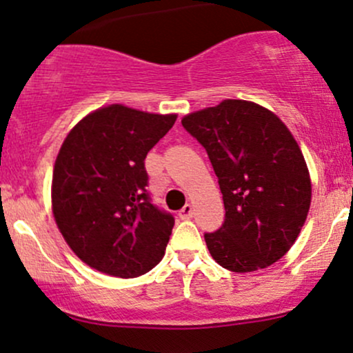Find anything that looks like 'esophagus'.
Listing matches in <instances>:
<instances>
[{"instance_id":"esophagus-1","label":"esophagus","mask_w":353,"mask_h":353,"mask_svg":"<svg viewBox=\"0 0 353 353\" xmlns=\"http://www.w3.org/2000/svg\"><path fill=\"white\" fill-rule=\"evenodd\" d=\"M192 214H194L192 204H185L184 208L179 210V217L182 219V221H188V219L192 217Z\"/></svg>"}]
</instances>
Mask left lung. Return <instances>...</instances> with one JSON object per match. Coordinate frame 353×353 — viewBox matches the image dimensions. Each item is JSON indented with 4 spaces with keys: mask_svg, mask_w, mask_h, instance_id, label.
I'll return each mask as SVG.
<instances>
[{
    "mask_svg": "<svg viewBox=\"0 0 353 353\" xmlns=\"http://www.w3.org/2000/svg\"><path fill=\"white\" fill-rule=\"evenodd\" d=\"M181 123L208 151L224 201V224L204 236L212 259L239 274L272 265L297 241L312 201L292 132L270 109L244 99H224Z\"/></svg>",
    "mask_w": 353,
    "mask_h": 353,
    "instance_id": "left-lung-1",
    "label": "left lung"
}]
</instances>
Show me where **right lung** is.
I'll list each match as a JSON object with an SVG mask.
<instances>
[{
  "mask_svg": "<svg viewBox=\"0 0 353 353\" xmlns=\"http://www.w3.org/2000/svg\"><path fill=\"white\" fill-rule=\"evenodd\" d=\"M176 119L109 104L68 132L52 169L51 208L61 236L84 264L132 279L164 257L174 217L149 201L144 159Z\"/></svg>",
  "mask_w": 353,
  "mask_h": 353,
  "instance_id": "1",
  "label": "right lung"
}]
</instances>
